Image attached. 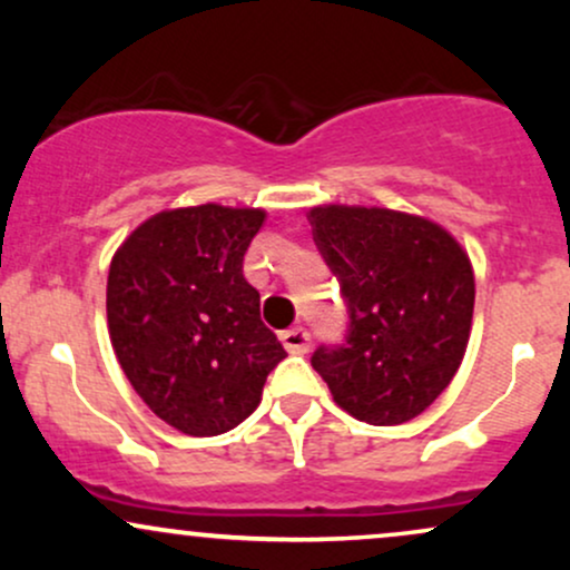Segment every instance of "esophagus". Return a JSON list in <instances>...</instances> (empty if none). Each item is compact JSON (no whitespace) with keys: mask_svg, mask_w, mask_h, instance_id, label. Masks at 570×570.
<instances>
[{"mask_svg":"<svg viewBox=\"0 0 570 570\" xmlns=\"http://www.w3.org/2000/svg\"><path fill=\"white\" fill-rule=\"evenodd\" d=\"M281 343L289 353H305L311 348V332L305 326H292V330L281 332Z\"/></svg>","mask_w":570,"mask_h":570,"instance_id":"34e87169","label":"esophagus"}]
</instances>
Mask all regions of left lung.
<instances>
[{"label":"left lung","instance_id":"1","mask_svg":"<svg viewBox=\"0 0 570 570\" xmlns=\"http://www.w3.org/2000/svg\"><path fill=\"white\" fill-rule=\"evenodd\" d=\"M307 222L348 311L345 337L318 345L313 370L358 421H412L448 389L466 351L469 257L440 225L389 208L318 206Z\"/></svg>","mask_w":570,"mask_h":570}]
</instances>
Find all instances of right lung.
Instances as JSON below:
<instances>
[{
  "label": "right lung",
  "instance_id": "right-lung-1",
  "mask_svg": "<svg viewBox=\"0 0 570 570\" xmlns=\"http://www.w3.org/2000/svg\"><path fill=\"white\" fill-rule=\"evenodd\" d=\"M263 222L259 208L217 203L155 214L109 267L117 362L147 407L181 434L217 436L246 421L286 358L244 278Z\"/></svg>",
  "mask_w": 570,
  "mask_h": 570
}]
</instances>
